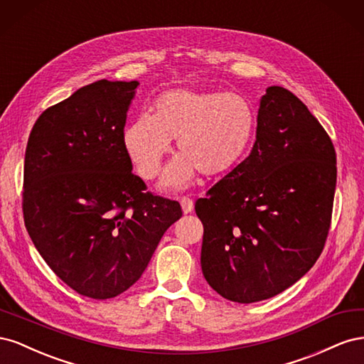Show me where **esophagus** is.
Returning <instances> with one entry per match:
<instances>
[{
  "instance_id": "34e87169",
  "label": "esophagus",
  "mask_w": 364,
  "mask_h": 364,
  "mask_svg": "<svg viewBox=\"0 0 364 364\" xmlns=\"http://www.w3.org/2000/svg\"><path fill=\"white\" fill-rule=\"evenodd\" d=\"M181 206H182L183 214H188V213H191L193 209H194V203H193V200L190 199V197H182V199H181Z\"/></svg>"
}]
</instances>
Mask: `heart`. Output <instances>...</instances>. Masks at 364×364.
<instances>
[{
	"mask_svg": "<svg viewBox=\"0 0 364 364\" xmlns=\"http://www.w3.org/2000/svg\"><path fill=\"white\" fill-rule=\"evenodd\" d=\"M257 114L249 98L238 92L168 91L158 97L155 114H141L124 129L127 155L142 179H155L164 158L178 139L176 158L161 186H188L196 173L223 178L243 161L255 135Z\"/></svg>",
	"mask_w": 364,
	"mask_h": 364,
	"instance_id": "b5f03b06",
	"label": "heart"
}]
</instances>
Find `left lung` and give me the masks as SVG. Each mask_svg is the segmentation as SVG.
Instances as JSON below:
<instances>
[{"label":"left lung","mask_w":364,"mask_h":364,"mask_svg":"<svg viewBox=\"0 0 364 364\" xmlns=\"http://www.w3.org/2000/svg\"><path fill=\"white\" fill-rule=\"evenodd\" d=\"M336 162L308 107L285 87H267L250 155L196 202L202 272L220 296L269 299L314 266L331 226Z\"/></svg>","instance_id":"left-lung-1"}]
</instances>
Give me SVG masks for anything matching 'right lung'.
Wrapping results in <instances>:
<instances>
[{
	"label": "right lung",
	"instance_id": "1",
	"mask_svg": "<svg viewBox=\"0 0 364 364\" xmlns=\"http://www.w3.org/2000/svg\"><path fill=\"white\" fill-rule=\"evenodd\" d=\"M138 82L98 80L43 111L24 161L23 214L33 245L82 296L111 299L134 285L179 202L132 173L123 134Z\"/></svg>",
	"mask_w": 364,
	"mask_h": 364
}]
</instances>
